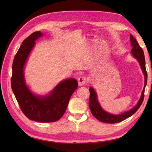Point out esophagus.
I'll return each mask as SVG.
<instances>
[{
    "instance_id": "esophagus-1",
    "label": "esophagus",
    "mask_w": 152,
    "mask_h": 152,
    "mask_svg": "<svg viewBox=\"0 0 152 152\" xmlns=\"http://www.w3.org/2000/svg\"><path fill=\"white\" fill-rule=\"evenodd\" d=\"M78 82H79V85L80 86H84L86 83V77H80L79 78V80H78Z\"/></svg>"
}]
</instances>
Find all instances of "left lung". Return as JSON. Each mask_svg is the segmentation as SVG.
<instances>
[{
    "label": "left lung",
    "instance_id": "left-lung-1",
    "mask_svg": "<svg viewBox=\"0 0 152 152\" xmlns=\"http://www.w3.org/2000/svg\"><path fill=\"white\" fill-rule=\"evenodd\" d=\"M130 40L131 45L132 47V49L131 50V53L132 54V56L136 59H137V61H139L142 72H143L145 75V86L144 88L142 91L141 98L139 100V102H137V104L131 110L119 115H113L104 111L103 108L101 107L97 99V94H96L94 89L93 87H90V98L89 101V108L91 110L92 114L93 115V116L101 122L109 124H115L120 122L124 120H125L127 118L132 115L139 109L142 103V101L144 99L145 89L147 83V72L145 67V59L144 52L143 50H142V49L140 46V45L138 42H137L136 39L133 37V36L132 35H130Z\"/></svg>",
    "mask_w": 152,
    "mask_h": 152
}]
</instances>
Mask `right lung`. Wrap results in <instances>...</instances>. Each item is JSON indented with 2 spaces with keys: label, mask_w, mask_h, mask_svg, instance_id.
<instances>
[{
  "label": "right lung",
  "mask_w": 152,
  "mask_h": 152,
  "mask_svg": "<svg viewBox=\"0 0 152 152\" xmlns=\"http://www.w3.org/2000/svg\"><path fill=\"white\" fill-rule=\"evenodd\" d=\"M41 36L40 31L34 32L23 40L18 49L12 63L11 88L21 111L27 118L39 122H53L65 113L78 82L72 78L61 81L48 96H36L30 91L25 84L24 67L35 40Z\"/></svg>",
  "instance_id": "1"
}]
</instances>
